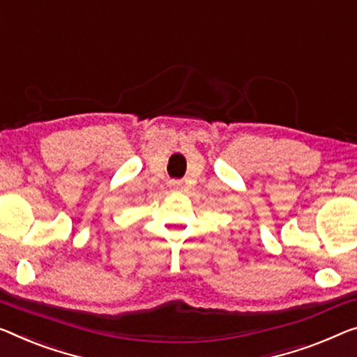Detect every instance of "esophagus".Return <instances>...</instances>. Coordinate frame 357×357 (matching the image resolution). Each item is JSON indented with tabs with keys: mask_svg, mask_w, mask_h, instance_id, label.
<instances>
[{
	"mask_svg": "<svg viewBox=\"0 0 357 357\" xmlns=\"http://www.w3.org/2000/svg\"><path fill=\"white\" fill-rule=\"evenodd\" d=\"M169 188H172L173 190H179L181 188H183V183H181V181H169Z\"/></svg>",
	"mask_w": 357,
	"mask_h": 357,
	"instance_id": "1",
	"label": "esophagus"
}]
</instances>
